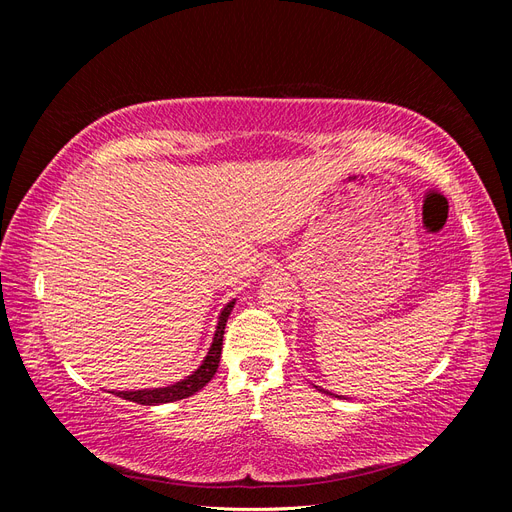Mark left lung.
Segmentation results:
<instances>
[{
	"label": "left lung",
	"instance_id": "obj_1",
	"mask_svg": "<svg viewBox=\"0 0 512 512\" xmlns=\"http://www.w3.org/2000/svg\"><path fill=\"white\" fill-rule=\"evenodd\" d=\"M318 391H322V389H318ZM324 393H327V395H333V393H329V391H324ZM339 397V395H337Z\"/></svg>",
	"mask_w": 512,
	"mask_h": 512
}]
</instances>
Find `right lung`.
Returning <instances> with one entry per match:
<instances>
[{
	"label": "right lung",
	"instance_id": "obj_1",
	"mask_svg": "<svg viewBox=\"0 0 512 512\" xmlns=\"http://www.w3.org/2000/svg\"><path fill=\"white\" fill-rule=\"evenodd\" d=\"M232 307H235V299L226 303V307L222 309V314L218 318V327H215L213 342H211V348L205 356V361L200 363V367L196 371H192L188 378H183L181 382H175L170 386H164V389L115 391V395L121 397V399L134 401V404H141V406H160V404H170V401L185 399V397L198 393L215 376V371H218L220 354H222V342H224V329H226V320L232 312Z\"/></svg>",
	"mask_w": 512,
	"mask_h": 512
}]
</instances>
